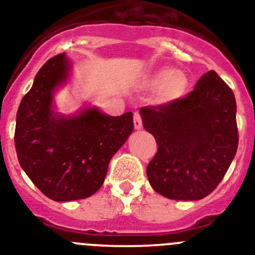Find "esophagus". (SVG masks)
Masks as SVG:
<instances>
[{
  "label": "esophagus",
  "mask_w": 255,
  "mask_h": 255,
  "mask_svg": "<svg viewBox=\"0 0 255 255\" xmlns=\"http://www.w3.org/2000/svg\"><path fill=\"white\" fill-rule=\"evenodd\" d=\"M134 128L135 130H140L143 128V123H141V117L138 112L134 114Z\"/></svg>",
  "instance_id": "34e87169"
}]
</instances>
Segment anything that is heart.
Listing matches in <instances>:
<instances>
[{
  "label": "heart",
  "mask_w": 255,
  "mask_h": 255,
  "mask_svg": "<svg viewBox=\"0 0 255 255\" xmlns=\"http://www.w3.org/2000/svg\"><path fill=\"white\" fill-rule=\"evenodd\" d=\"M144 87L155 89V98L162 105H168L184 97L188 89V78L184 73L170 66L155 69L143 79Z\"/></svg>",
  "instance_id": "heart-1"
}]
</instances>
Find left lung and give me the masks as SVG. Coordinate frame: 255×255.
Wrapping results in <instances>:
<instances>
[{
    "mask_svg": "<svg viewBox=\"0 0 255 255\" xmlns=\"http://www.w3.org/2000/svg\"><path fill=\"white\" fill-rule=\"evenodd\" d=\"M140 116L158 145L147 166L152 188L176 200L211 194L238 150L236 101L229 85L211 70L185 98L143 107Z\"/></svg>",
    "mask_w": 255,
    "mask_h": 255,
    "instance_id": "8db88e82",
    "label": "left lung"
}]
</instances>
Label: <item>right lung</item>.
Wrapping results in <instances>:
<instances>
[{"label": "right lung", "instance_id": "obj_1", "mask_svg": "<svg viewBox=\"0 0 255 255\" xmlns=\"http://www.w3.org/2000/svg\"><path fill=\"white\" fill-rule=\"evenodd\" d=\"M66 53L49 58L16 114L15 148L29 179L56 202L84 199L102 186L108 163L134 130L132 114L108 116L94 106L74 115L56 111V91L67 83Z\"/></svg>", "mask_w": 255, "mask_h": 255}]
</instances>
